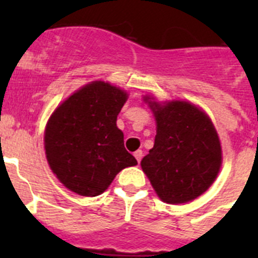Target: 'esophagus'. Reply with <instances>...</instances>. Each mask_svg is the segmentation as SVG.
Here are the masks:
<instances>
[{
  "instance_id": "esophagus-1",
  "label": "esophagus",
  "mask_w": 258,
  "mask_h": 258,
  "mask_svg": "<svg viewBox=\"0 0 258 258\" xmlns=\"http://www.w3.org/2000/svg\"><path fill=\"white\" fill-rule=\"evenodd\" d=\"M142 156H143V152L141 151V150H138V151L134 152V157H136L138 163H141V160H142Z\"/></svg>"
}]
</instances>
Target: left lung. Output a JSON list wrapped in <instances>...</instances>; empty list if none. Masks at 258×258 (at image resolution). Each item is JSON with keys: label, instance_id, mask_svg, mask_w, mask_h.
<instances>
[{"label": "left lung", "instance_id": "obj_1", "mask_svg": "<svg viewBox=\"0 0 258 258\" xmlns=\"http://www.w3.org/2000/svg\"><path fill=\"white\" fill-rule=\"evenodd\" d=\"M156 120L155 145L141 161L157 197L169 204L197 199L213 183L222 151L218 134L203 109L190 102L159 103L145 97Z\"/></svg>", "mask_w": 258, "mask_h": 258}]
</instances>
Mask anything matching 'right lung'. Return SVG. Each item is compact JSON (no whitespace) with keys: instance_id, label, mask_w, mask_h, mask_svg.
Returning <instances> with one entry per match:
<instances>
[{"instance_id":"1","label":"right lung","mask_w":258,"mask_h":258,"mask_svg":"<svg viewBox=\"0 0 258 258\" xmlns=\"http://www.w3.org/2000/svg\"><path fill=\"white\" fill-rule=\"evenodd\" d=\"M126 92L93 81L67 98L50 116L45 154L56 178L81 197H97L120 170L137 165L116 125Z\"/></svg>"}]
</instances>
